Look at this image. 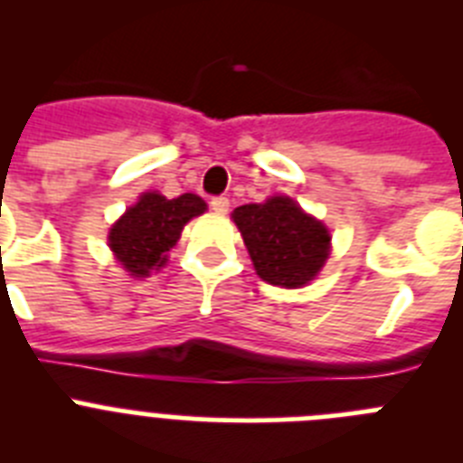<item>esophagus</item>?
Here are the masks:
<instances>
[{
  "instance_id": "obj_1",
  "label": "esophagus",
  "mask_w": 463,
  "mask_h": 463,
  "mask_svg": "<svg viewBox=\"0 0 463 463\" xmlns=\"http://www.w3.org/2000/svg\"><path fill=\"white\" fill-rule=\"evenodd\" d=\"M211 208L218 213V215H224V213L229 211V199H227V196H213Z\"/></svg>"
}]
</instances>
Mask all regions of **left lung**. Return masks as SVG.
Returning <instances> with one entry per match:
<instances>
[{"instance_id": "1", "label": "left lung", "mask_w": 463, "mask_h": 463, "mask_svg": "<svg viewBox=\"0 0 463 463\" xmlns=\"http://www.w3.org/2000/svg\"><path fill=\"white\" fill-rule=\"evenodd\" d=\"M261 280L280 288H304L329 260V229L289 196L245 203L232 213Z\"/></svg>"}]
</instances>
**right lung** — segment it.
<instances>
[{"mask_svg": "<svg viewBox=\"0 0 463 463\" xmlns=\"http://www.w3.org/2000/svg\"><path fill=\"white\" fill-rule=\"evenodd\" d=\"M206 211L202 196L166 199L159 192H143L109 232V248L129 276L146 278L166 264L169 250L192 218Z\"/></svg>", "mask_w": 463, "mask_h": 463, "instance_id": "right-lung-1", "label": "right lung"}]
</instances>
